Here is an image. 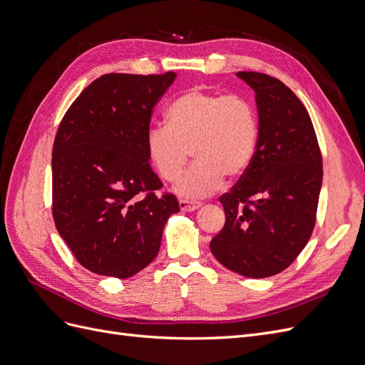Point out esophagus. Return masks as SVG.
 Here are the masks:
<instances>
[{
  "label": "esophagus",
  "mask_w": 365,
  "mask_h": 365,
  "mask_svg": "<svg viewBox=\"0 0 365 365\" xmlns=\"http://www.w3.org/2000/svg\"><path fill=\"white\" fill-rule=\"evenodd\" d=\"M201 207L200 202H192V201H185V200H180V208L182 212H195Z\"/></svg>",
  "instance_id": "esophagus-1"
}]
</instances>
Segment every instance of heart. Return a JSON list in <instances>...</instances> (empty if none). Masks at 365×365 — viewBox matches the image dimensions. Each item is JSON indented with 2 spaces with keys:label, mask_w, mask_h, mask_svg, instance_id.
Instances as JSON below:
<instances>
[{
  "label": "heart",
  "mask_w": 365,
  "mask_h": 365,
  "mask_svg": "<svg viewBox=\"0 0 365 365\" xmlns=\"http://www.w3.org/2000/svg\"><path fill=\"white\" fill-rule=\"evenodd\" d=\"M168 125L152 126L146 153L160 178L173 182L195 157V164L176 182L175 193L185 200L213 195L228 178L244 175L256 153L257 113L248 98L204 91L182 93L168 106Z\"/></svg>",
  "instance_id": "heart-1"
}]
</instances>
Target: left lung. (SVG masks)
<instances>
[{"mask_svg":"<svg viewBox=\"0 0 365 365\" xmlns=\"http://www.w3.org/2000/svg\"><path fill=\"white\" fill-rule=\"evenodd\" d=\"M256 93L259 140L247 172L220 196L225 225L210 242L230 271L251 279L286 269L315 225L323 161L304 105L275 77L236 74Z\"/></svg>","mask_w":365,"mask_h":365,"instance_id":"obj_1","label":"left lung"}]
</instances>
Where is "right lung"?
Returning <instances> with one entry per match:
<instances>
[{"mask_svg":"<svg viewBox=\"0 0 365 365\" xmlns=\"http://www.w3.org/2000/svg\"><path fill=\"white\" fill-rule=\"evenodd\" d=\"M176 74L101 76L63 115L53 145V217L82 267L128 279L157 257L180 212L146 153L153 106ZM148 191L143 200L136 195Z\"/></svg>","mask_w":365,"mask_h":365,"instance_id":"obj_1","label":"right lung"}]
</instances>
